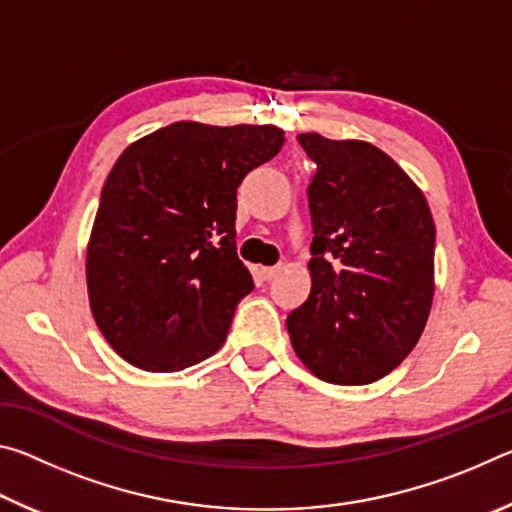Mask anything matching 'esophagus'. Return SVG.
Segmentation results:
<instances>
[{
    "label": "esophagus",
    "instance_id": "34e87169",
    "mask_svg": "<svg viewBox=\"0 0 512 512\" xmlns=\"http://www.w3.org/2000/svg\"><path fill=\"white\" fill-rule=\"evenodd\" d=\"M280 268H282V266H264L259 273H262L264 280H273V277H275L277 273H280Z\"/></svg>",
    "mask_w": 512,
    "mask_h": 512
}]
</instances>
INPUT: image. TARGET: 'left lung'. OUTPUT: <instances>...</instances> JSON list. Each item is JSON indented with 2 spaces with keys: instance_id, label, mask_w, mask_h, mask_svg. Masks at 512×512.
Listing matches in <instances>:
<instances>
[{
  "instance_id": "1",
  "label": "left lung",
  "mask_w": 512,
  "mask_h": 512,
  "mask_svg": "<svg viewBox=\"0 0 512 512\" xmlns=\"http://www.w3.org/2000/svg\"><path fill=\"white\" fill-rule=\"evenodd\" d=\"M311 291L287 318L298 359L329 384L377 381L420 341L433 302L436 225L420 187L361 140L302 133Z\"/></svg>"
}]
</instances>
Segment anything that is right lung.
<instances>
[{
	"label": "right lung",
	"mask_w": 512,
	"mask_h": 512,
	"mask_svg": "<svg viewBox=\"0 0 512 512\" xmlns=\"http://www.w3.org/2000/svg\"><path fill=\"white\" fill-rule=\"evenodd\" d=\"M277 126L176 121L126 146L101 189L88 298L131 366L176 372L221 348L253 275L237 257V187L277 155Z\"/></svg>",
	"instance_id": "obj_1"
}]
</instances>
